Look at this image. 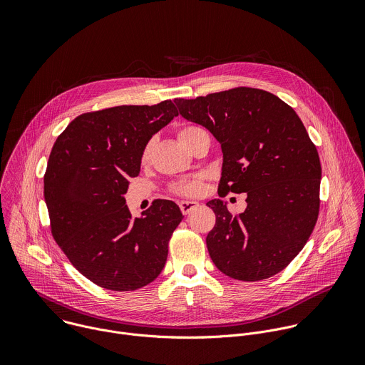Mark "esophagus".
Returning a JSON list of instances; mask_svg holds the SVG:
<instances>
[{
    "mask_svg": "<svg viewBox=\"0 0 365 365\" xmlns=\"http://www.w3.org/2000/svg\"><path fill=\"white\" fill-rule=\"evenodd\" d=\"M179 206H180V210H182L183 214H189V212H192L193 210H196V207H199L200 203L196 202V200H182V202L179 203Z\"/></svg>",
    "mask_w": 365,
    "mask_h": 365,
    "instance_id": "obj_1",
    "label": "esophagus"
}]
</instances>
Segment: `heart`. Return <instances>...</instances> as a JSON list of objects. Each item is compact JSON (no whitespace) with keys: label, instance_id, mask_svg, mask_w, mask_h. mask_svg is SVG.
Segmentation results:
<instances>
[{"label":"heart","instance_id":"1","mask_svg":"<svg viewBox=\"0 0 365 365\" xmlns=\"http://www.w3.org/2000/svg\"><path fill=\"white\" fill-rule=\"evenodd\" d=\"M199 131H202L199 127H193V125L183 127L179 131V140L182 141L183 145H186L192 140V137ZM148 154H150V145H145V148L143 150V155H141L143 162H145L148 159ZM173 190L179 195H197L202 190V179L195 178V179H190V180L180 182V183L173 186Z\"/></svg>","mask_w":365,"mask_h":365}]
</instances>
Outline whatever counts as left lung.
Masks as SVG:
<instances>
[{
  "instance_id": "left-lung-1",
  "label": "left lung",
  "mask_w": 365,
  "mask_h": 365,
  "mask_svg": "<svg viewBox=\"0 0 365 365\" xmlns=\"http://www.w3.org/2000/svg\"><path fill=\"white\" fill-rule=\"evenodd\" d=\"M175 103L221 144L220 195L247 193L240 215L221 199L206 203L217 215L206 237L214 264L241 282L277 274L302 251L319 214L322 169L303 123L279 96L255 88Z\"/></svg>"
}]
</instances>
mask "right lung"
<instances>
[{
  "mask_svg": "<svg viewBox=\"0 0 365 365\" xmlns=\"http://www.w3.org/2000/svg\"><path fill=\"white\" fill-rule=\"evenodd\" d=\"M178 110L121 106L76 117L58 137L44 175L51 234L71 263L99 287L130 292L158 277L168 244L183 220L179 206L154 200L133 218L124 195L140 173L150 138Z\"/></svg>",
  "mask_w": 365,
  "mask_h": 365,
  "instance_id": "right-lung-1",
  "label": "right lung"
}]
</instances>
